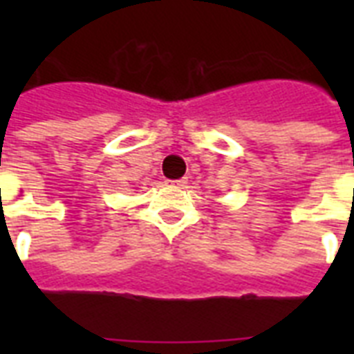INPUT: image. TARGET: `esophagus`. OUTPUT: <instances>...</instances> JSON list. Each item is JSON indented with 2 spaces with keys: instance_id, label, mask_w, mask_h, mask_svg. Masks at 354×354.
I'll return each mask as SVG.
<instances>
[{
  "instance_id": "1",
  "label": "esophagus",
  "mask_w": 354,
  "mask_h": 354,
  "mask_svg": "<svg viewBox=\"0 0 354 354\" xmlns=\"http://www.w3.org/2000/svg\"><path fill=\"white\" fill-rule=\"evenodd\" d=\"M169 185H172V187H183L185 183H187V180L185 178H182V180H169Z\"/></svg>"
}]
</instances>
